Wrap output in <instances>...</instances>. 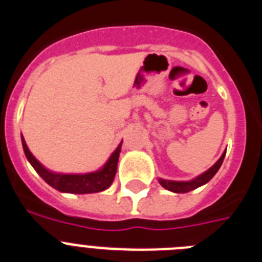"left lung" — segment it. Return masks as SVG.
Here are the masks:
<instances>
[{
  "label": "left lung",
  "instance_id": "1",
  "mask_svg": "<svg viewBox=\"0 0 262 262\" xmlns=\"http://www.w3.org/2000/svg\"><path fill=\"white\" fill-rule=\"evenodd\" d=\"M225 154H226V151H225L224 154L221 155V158H220L207 171H205L204 174L198 175L196 178L191 179V181H186V182H183V181H167V179L159 178V183H161L165 189L172 191V193H189L191 190L196 189V187H200V186L207 183L211 178H213L214 175H215V172H217L218 170H220V167H221Z\"/></svg>",
  "mask_w": 262,
  "mask_h": 262
}]
</instances>
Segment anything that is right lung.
<instances>
[{
    "label": "right lung",
    "instance_id": "1",
    "mask_svg": "<svg viewBox=\"0 0 262 262\" xmlns=\"http://www.w3.org/2000/svg\"><path fill=\"white\" fill-rule=\"evenodd\" d=\"M23 140L24 152L27 155L28 161L33 168L37 171L41 178L45 182L51 185L53 189L61 191V193H71V194H91L99 193L103 190L108 189L115 178L116 168H118L119 154L122 143L116 147V150L112 152L110 159L107 161L100 170L94 172H87V174H58V172H52L41 165L40 162L32 155V152L28 148L24 136H21Z\"/></svg>",
    "mask_w": 262,
    "mask_h": 262
}]
</instances>
